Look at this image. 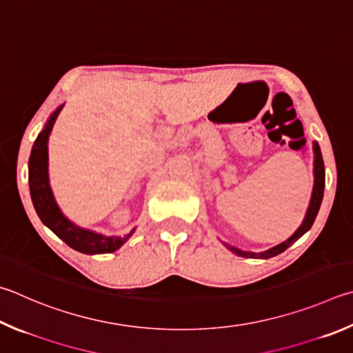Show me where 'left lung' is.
Segmentation results:
<instances>
[{"mask_svg": "<svg viewBox=\"0 0 353 353\" xmlns=\"http://www.w3.org/2000/svg\"><path fill=\"white\" fill-rule=\"evenodd\" d=\"M313 152H315V163H313V174H315V183H313V191H312V199H310V203H309V208H307V213L303 223H301L299 228L294 232L290 238H288L285 242L279 243V245L273 247L270 250H267V252H262V253H252V252H243V250L236 248L233 245H228L225 243V247L228 250H232L233 253H236L238 256H242V258H253V259H268V258H273V256H276L279 253H283L284 250H287L288 247L292 245V243L296 242L301 236L304 233L309 232L312 228L313 222L316 219V214L319 211V207H321V202H323V196H324V183H325V171H324V162H323V156H321V150H319V145L315 142L313 143Z\"/></svg>", "mask_w": 353, "mask_h": 353, "instance_id": "obj_1", "label": "left lung"}]
</instances>
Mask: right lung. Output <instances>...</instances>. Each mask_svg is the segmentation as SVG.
<instances>
[{
  "label": "right lung",
  "mask_w": 353,
  "mask_h": 353,
  "mask_svg": "<svg viewBox=\"0 0 353 353\" xmlns=\"http://www.w3.org/2000/svg\"><path fill=\"white\" fill-rule=\"evenodd\" d=\"M61 108L63 105L57 108L50 115L44 130L38 134L35 143L32 146L29 157V190L32 203L44 225L52 230L70 248L86 254L112 253L131 238L136 228L131 230L123 238H119V236H103L91 232V230L77 227L61 213L54 199L52 190H50L48 174V140Z\"/></svg>",
  "instance_id": "right-lung-1"
}]
</instances>
